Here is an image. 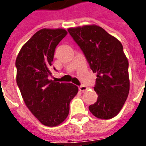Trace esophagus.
I'll use <instances>...</instances> for the list:
<instances>
[{"mask_svg": "<svg viewBox=\"0 0 146 146\" xmlns=\"http://www.w3.org/2000/svg\"><path fill=\"white\" fill-rule=\"evenodd\" d=\"M87 89H88V88H87V87H86V86H80V87H79V90H80V91H82V92L86 91Z\"/></svg>", "mask_w": 146, "mask_h": 146, "instance_id": "obj_1", "label": "esophagus"}]
</instances>
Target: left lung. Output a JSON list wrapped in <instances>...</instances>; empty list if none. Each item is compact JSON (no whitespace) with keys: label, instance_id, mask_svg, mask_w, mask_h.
<instances>
[{"label":"left lung","instance_id":"obj_1","mask_svg":"<svg viewBox=\"0 0 146 146\" xmlns=\"http://www.w3.org/2000/svg\"><path fill=\"white\" fill-rule=\"evenodd\" d=\"M68 32L80 46L94 73L98 100L90 111L100 119H111L122 108L130 88L128 61L120 41L102 29L90 25L70 28Z\"/></svg>","mask_w":146,"mask_h":146}]
</instances>
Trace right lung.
Returning <instances> with one entry per match:
<instances>
[{
    "label": "right lung",
    "instance_id": "1",
    "mask_svg": "<svg viewBox=\"0 0 146 146\" xmlns=\"http://www.w3.org/2000/svg\"><path fill=\"white\" fill-rule=\"evenodd\" d=\"M66 35L62 29H41L22 46L15 61L16 81L27 108L48 127L64 121L78 92L74 84L48 79L56 47Z\"/></svg>",
    "mask_w": 146,
    "mask_h": 146
}]
</instances>
